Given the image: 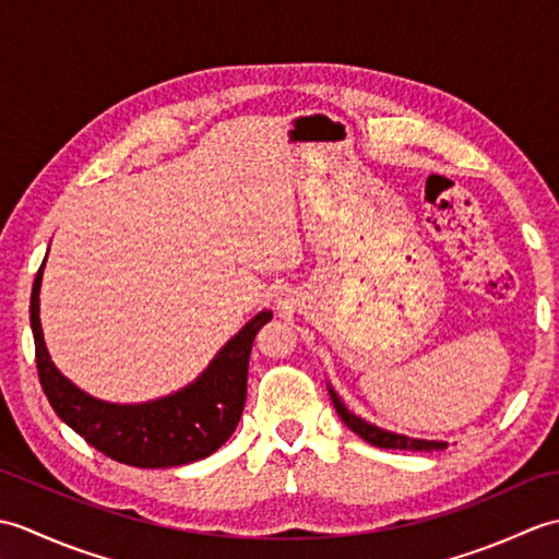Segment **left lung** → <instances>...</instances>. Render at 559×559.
<instances>
[{"instance_id":"obj_1","label":"left lung","mask_w":559,"mask_h":559,"mask_svg":"<svg viewBox=\"0 0 559 559\" xmlns=\"http://www.w3.org/2000/svg\"><path fill=\"white\" fill-rule=\"evenodd\" d=\"M329 386V396L334 401V408L341 415V420L346 423L355 435H360L365 442H370L372 447H382V449H408V451H437V449H447V442H437V439H415V437H406V435H396L382 430L372 423L362 420L360 415H355L353 411L346 408V403L341 401V396L334 391V386Z\"/></svg>"}]
</instances>
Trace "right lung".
Segmentation results:
<instances>
[{"instance_id": "add662e5", "label": "right lung", "mask_w": 559, "mask_h": 559, "mask_svg": "<svg viewBox=\"0 0 559 559\" xmlns=\"http://www.w3.org/2000/svg\"><path fill=\"white\" fill-rule=\"evenodd\" d=\"M43 269L45 261L31 293L35 362L47 401L71 430L105 456L136 468L185 466L228 442L245 408L249 353L271 310L249 319L192 384L156 401L110 403L79 389L47 353L40 324Z\"/></svg>"}]
</instances>
